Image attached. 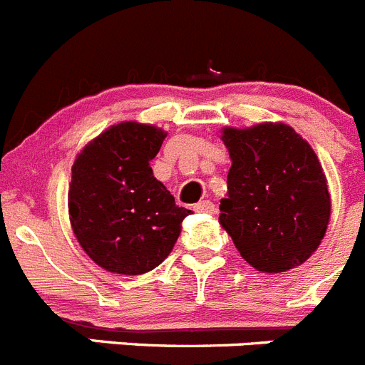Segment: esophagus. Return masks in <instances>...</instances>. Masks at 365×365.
Returning <instances> with one entry per match:
<instances>
[{
	"mask_svg": "<svg viewBox=\"0 0 365 365\" xmlns=\"http://www.w3.org/2000/svg\"><path fill=\"white\" fill-rule=\"evenodd\" d=\"M193 210L200 213H215V205H213L212 200H200V202L193 206Z\"/></svg>",
	"mask_w": 365,
	"mask_h": 365,
	"instance_id": "esophagus-1",
	"label": "esophagus"
}]
</instances>
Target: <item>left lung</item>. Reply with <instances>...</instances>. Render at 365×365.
<instances>
[{
	"instance_id": "1",
	"label": "left lung",
	"mask_w": 365,
	"mask_h": 365,
	"mask_svg": "<svg viewBox=\"0 0 365 365\" xmlns=\"http://www.w3.org/2000/svg\"><path fill=\"white\" fill-rule=\"evenodd\" d=\"M232 157L219 222L250 266L282 273L320 246L331 215L327 180L309 143L284 123L224 128Z\"/></svg>"
}]
</instances>
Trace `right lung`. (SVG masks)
I'll list each match as a JSON object with an SVG mask.
<instances>
[{
	"label": "right lung",
	"mask_w": 365,
	"mask_h": 365,
	"mask_svg": "<svg viewBox=\"0 0 365 365\" xmlns=\"http://www.w3.org/2000/svg\"><path fill=\"white\" fill-rule=\"evenodd\" d=\"M165 137L152 125L119 123L90 141L73 163L70 224L86 255L106 272L143 275L159 266L192 213L153 177L150 160Z\"/></svg>",
	"instance_id": "right-lung-1"
}]
</instances>
